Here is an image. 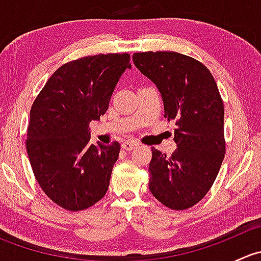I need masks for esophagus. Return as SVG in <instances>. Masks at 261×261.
I'll use <instances>...</instances> for the list:
<instances>
[{
    "label": "esophagus",
    "instance_id": "esophagus-1",
    "mask_svg": "<svg viewBox=\"0 0 261 261\" xmlns=\"http://www.w3.org/2000/svg\"><path fill=\"white\" fill-rule=\"evenodd\" d=\"M136 146H139V144L135 143V141L127 140V141H123L122 143V149L127 150V151H131V150L135 149Z\"/></svg>",
    "mask_w": 261,
    "mask_h": 261
}]
</instances>
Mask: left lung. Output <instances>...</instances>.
<instances>
[{"label":"left lung","mask_w":261,"mask_h":261,"mask_svg":"<svg viewBox=\"0 0 261 261\" xmlns=\"http://www.w3.org/2000/svg\"><path fill=\"white\" fill-rule=\"evenodd\" d=\"M133 60L162 94L164 117L177 125L170 156L151 149L149 189L164 206L187 210L206 196L225 158L217 84L202 63L179 53H135Z\"/></svg>","instance_id":"left-lung-1"}]
</instances>
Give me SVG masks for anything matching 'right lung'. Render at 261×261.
Segmentation results:
<instances>
[{"instance_id":"right-lung-1","label":"right lung","mask_w":261,"mask_h":261,"mask_svg":"<svg viewBox=\"0 0 261 261\" xmlns=\"http://www.w3.org/2000/svg\"><path fill=\"white\" fill-rule=\"evenodd\" d=\"M130 55L98 54L62 65L30 110L26 150L34 175L58 206L82 211L109 189L120 144H91L89 122L109 110Z\"/></svg>"}]
</instances>
